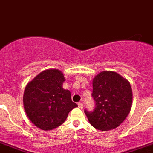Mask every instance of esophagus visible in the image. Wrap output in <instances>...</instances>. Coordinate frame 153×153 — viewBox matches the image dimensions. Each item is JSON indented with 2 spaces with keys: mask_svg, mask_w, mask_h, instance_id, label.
<instances>
[{
  "mask_svg": "<svg viewBox=\"0 0 153 153\" xmlns=\"http://www.w3.org/2000/svg\"><path fill=\"white\" fill-rule=\"evenodd\" d=\"M78 107H79L80 109H82V108H83V107H84V104H82V102H79V103H78Z\"/></svg>",
  "mask_w": 153,
  "mask_h": 153,
  "instance_id": "obj_1",
  "label": "esophagus"
}]
</instances>
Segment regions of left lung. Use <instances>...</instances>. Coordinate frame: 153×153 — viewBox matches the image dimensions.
I'll list each match as a JSON object with an SVG mask.
<instances>
[{"instance_id":"1","label":"left lung","mask_w":153,"mask_h":153,"mask_svg":"<svg viewBox=\"0 0 153 153\" xmlns=\"http://www.w3.org/2000/svg\"><path fill=\"white\" fill-rule=\"evenodd\" d=\"M93 111L85 110L89 123L97 130L107 131L119 126L130 113L133 91L130 82L115 71H102L93 79Z\"/></svg>"}]
</instances>
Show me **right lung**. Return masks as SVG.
<instances>
[{"label":"right lung","instance_id":"right-lung-1","mask_svg":"<svg viewBox=\"0 0 153 153\" xmlns=\"http://www.w3.org/2000/svg\"><path fill=\"white\" fill-rule=\"evenodd\" d=\"M64 75L58 69H47L27 84L23 93V106L30 121L42 130H51L62 124L71 110L78 107L65 90Z\"/></svg>","mask_w":153,"mask_h":153}]
</instances>
